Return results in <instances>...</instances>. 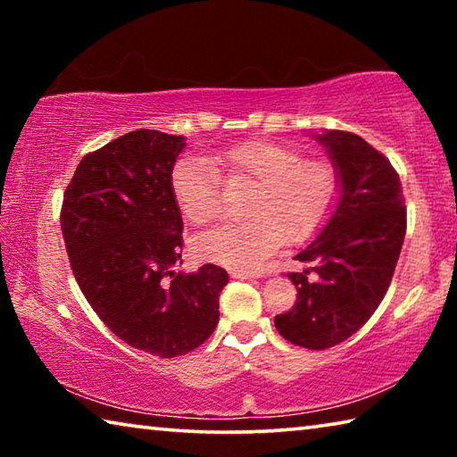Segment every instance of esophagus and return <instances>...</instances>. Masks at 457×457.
Returning a JSON list of instances; mask_svg holds the SVG:
<instances>
[{
  "label": "esophagus",
  "instance_id": "34e87169",
  "mask_svg": "<svg viewBox=\"0 0 457 457\" xmlns=\"http://www.w3.org/2000/svg\"><path fill=\"white\" fill-rule=\"evenodd\" d=\"M231 278H237V280H250V278H258L256 272H247V270H231Z\"/></svg>",
  "mask_w": 457,
  "mask_h": 457
}]
</instances>
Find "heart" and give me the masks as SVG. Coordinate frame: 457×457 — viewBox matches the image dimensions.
I'll list each match as a JSON object with an SVG mask.
<instances>
[{"label": "heart", "mask_w": 457, "mask_h": 457, "mask_svg": "<svg viewBox=\"0 0 457 457\" xmlns=\"http://www.w3.org/2000/svg\"><path fill=\"white\" fill-rule=\"evenodd\" d=\"M256 187L245 201L247 220L221 221L193 239L201 260L236 270H256L286 242H303L328 218L337 177L328 165L303 161L288 145L247 141L215 157H181L171 171V193L183 218L207 223L220 212L221 175Z\"/></svg>", "instance_id": "1"}]
</instances>
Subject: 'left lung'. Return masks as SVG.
Wrapping results in <instances>:
<instances>
[{"instance_id":"obj_1","label":"left lung","mask_w":457,"mask_h":457,"mask_svg":"<svg viewBox=\"0 0 457 457\" xmlns=\"http://www.w3.org/2000/svg\"><path fill=\"white\" fill-rule=\"evenodd\" d=\"M335 169L337 197L327 223L290 272L296 304L274 319L290 343L322 351L354 335L381 304L405 237V199L389 159L345 130L311 133ZM315 272V280L307 274Z\"/></svg>"}]
</instances>
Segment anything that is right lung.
Returning a JSON list of instances; mask_svg holds the SVG:
<instances>
[{
	"mask_svg": "<svg viewBox=\"0 0 457 457\" xmlns=\"http://www.w3.org/2000/svg\"><path fill=\"white\" fill-rule=\"evenodd\" d=\"M185 137L138 129L84 157L62 205L76 282L114 335L154 357H179L212 337L228 272H183V220L171 171Z\"/></svg>",
	"mask_w": 457,
	"mask_h": 457,
	"instance_id": "obj_1",
	"label": "right lung"
}]
</instances>
